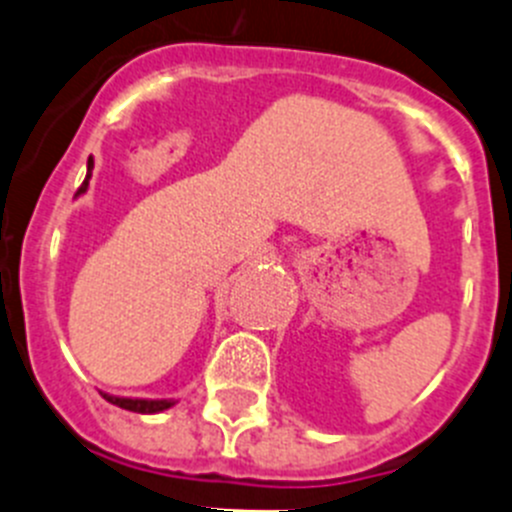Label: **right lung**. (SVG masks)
<instances>
[{"label":"right lung","instance_id":"obj_1","mask_svg":"<svg viewBox=\"0 0 512 512\" xmlns=\"http://www.w3.org/2000/svg\"><path fill=\"white\" fill-rule=\"evenodd\" d=\"M90 176H93V156L88 159V174H85L83 186L78 189V197L88 191ZM100 394H103V391H100ZM103 399H108L111 404H116V407L128 409V412H136V414H159L176 404V399H133V396H113V394H103Z\"/></svg>","mask_w":512,"mask_h":512}]
</instances>
